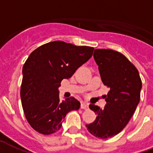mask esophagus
Listing matches in <instances>:
<instances>
[{"label":"esophagus","instance_id":"1","mask_svg":"<svg viewBox=\"0 0 153 153\" xmlns=\"http://www.w3.org/2000/svg\"><path fill=\"white\" fill-rule=\"evenodd\" d=\"M80 108H82V109H85V110L88 109V105L84 102L81 103V105H80Z\"/></svg>","mask_w":153,"mask_h":153}]
</instances>
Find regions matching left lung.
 Returning a JSON list of instances; mask_svg holds the SVG:
<instances>
[{"mask_svg": "<svg viewBox=\"0 0 153 153\" xmlns=\"http://www.w3.org/2000/svg\"><path fill=\"white\" fill-rule=\"evenodd\" d=\"M93 57L103 84L110 90L105 108L89 105L97 118L85 126L94 137L107 139L121 132L132 117L140 99L141 79L134 65L119 52L98 48Z\"/></svg>", "mask_w": 153, "mask_h": 153, "instance_id": "obj_1", "label": "left lung"}]
</instances>
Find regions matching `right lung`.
<instances>
[{"instance_id":"add662e5","label":"right lung","mask_w":153,"mask_h":153,"mask_svg":"<svg viewBox=\"0 0 153 153\" xmlns=\"http://www.w3.org/2000/svg\"><path fill=\"white\" fill-rule=\"evenodd\" d=\"M93 50V47L56 41L40 46L29 55L22 69L21 98L26 120L35 131L55 133L66 114L80 108V102L73 97L60 101L58 88L63 79L70 78L89 60Z\"/></svg>"}]
</instances>
